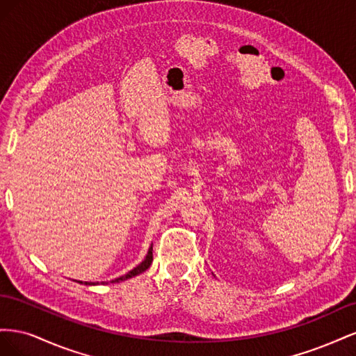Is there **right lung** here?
Segmentation results:
<instances>
[{"label":"right lung","instance_id":"add662e5","mask_svg":"<svg viewBox=\"0 0 356 356\" xmlns=\"http://www.w3.org/2000/svg\"><path fill=\"white\" fill-rule=\"evenodd\" d=\"M152 263H153V243H152V246H149V250H148V252H147V255H145V258L144 260L139 263L135 268H132L131 272H127L126 275H123V276H120V277H117V279H114V281H111V284H115V282H123V281H127V279H131V277H134V276H138V275H141L143 272H145L147 268L152 266ZM80 284H83V282H80ZM86 285H95V282H86Z\"/></svg>","mask_w":356,"mask_h":356}]
</instances>
